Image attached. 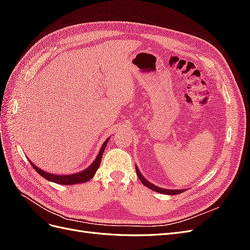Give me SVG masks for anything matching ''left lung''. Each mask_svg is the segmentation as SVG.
Listing matches in <instances>:
<instances>
[{
  "instance_id": "left-lung-1",
  "label": "left lung",
  "mask_w": 250,
  "mask_h": 250,
  "mask_svg": "<svg viewBox=\"0 0 250 250\" xmlns=\"http://www.w3.org/2000/svg\"><path fill=\"white\" fill-rule=\"evenodd\" d=\"M135 169H137V174H138L140 180L142 181V184L144 186H146L147 188H149L150 190H153L154 192L162 193V194H167V195H177V194H180V193H183L184 191H186V190H169V188H161V187H157L153 184H151L149 180H147L145 177L142 175V173L140 172V170H139L137 166H135Z\"/></svg>"
}]
</instances>
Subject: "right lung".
<instances>
[{
  "mask_svg": "<svg viewBox=\"0 0 250 250\" xmlns=\"http://www.w3.org/2000/svg\"><path fill=\"white\" fill-rule=\"evenodd\" d=\"M109 141V138L103 143V145L100 149L99 152H98L95 161L90 164L86 169H84L83 171L77 172V173H73V174H67V175H59V174H53V173H49L44 170H42L41 168L36 167V166L30 162L32 167L35 169V171L42 175L43 178H46L49 181H52V183L55 184H59V185H63V186H72V185H77V184H82V183H86V181L90 180L94 175L96 174L98 168L101 164V158L103 155V152L105 148H106L107 143Z\"/></svg>",
  "mask_w": 250,
  "mask_h": 250,
  "instance_id": "obj_1",
  "label": "right lung"
}]
</instances>
